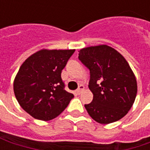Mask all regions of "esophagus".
<instances>
[{"label":"esophagus","mask_w":150,"mask_h":150,"mask_svg":"<svg viewBox=\"0 0 150 150\" xmlns=\"http://www.w3.org/2000/svg\"><path fill=\"white\" fill-rule=\"evenodd\" d=\"M84 89V87L83 86V85H79V88L76 90V93L78 95H79L80 93H81V91H83Z\"/></svg>","instance_id":"1"}]
</instances>
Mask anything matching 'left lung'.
Returning a JSON list of instances; mask_svg holds the SVG:
<instances>
[{
    "label": "left lung",
    "mask_w": 150,
    "mask_h": 150,
    "mask_svg": "<svg viewBox=\"0 0 150 150\" xmlns=\"http://www.w3.org/2000/svg\"><path fill=\"white\" fill-rule=\"evenodd\" d=\"M79 59L90 71L88 88L93 93L90 104H84L92 119L110 124L128 113L135 100L137 85L125 59L107 45L81 49Z\"/></svg>",
    "instance_id": "obj_1"
}]
</instances>
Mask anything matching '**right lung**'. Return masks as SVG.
<instances>
[{"instance_id":"right-lung-1","label":"right lung","mask_w":150,"mask_h":150,"mask_svg":"<svg viewBox=\"0 0 150 150\" xmlns=\"http://www.w3.org/2000/svg\"><path fill=\"white\" fill-rule=\"evenodd\" d=\"M75 50H42L30 56L18 71L13 91L21 107L31 116L50 120L65 110L74 95L61 78Z\"/></svg>"}]
</instances>
